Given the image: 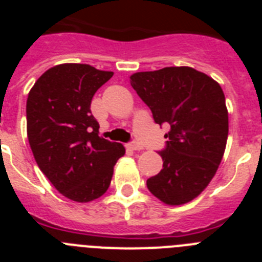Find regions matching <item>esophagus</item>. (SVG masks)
<instances>
[{
    "label": "esophagus",
    "mask_w": 262,
    "mask_h": 262,
    "mask_svg": "<svg viewBox=\"0 0 262 262\" xmlns=\"http://www.w3.org/2000/svg\"><path fill=\"white\" fill-rule=\"evenodd\" d=\"M128 147L131 148V149H134V151H140V149H143V145L139 142H136V140H133V142L129 143Z\"/></svg>",
    "instance_id": "1"
}]
</instances>
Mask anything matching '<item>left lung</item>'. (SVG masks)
I'll list each match as a JSON object with an SVG mask.
<instances>
[{
    "mask_svg": "<svg viewBox=\"0 0 262 262\" xmlns=\"http://www.w3.org/2000/svg\"><path fill=\"white\" fill-rule=\"evenodd\" d=\"M131 86L157 124H169L160 151L163 169L148 190L166 205L190 202L217 170L228 136V111L221 85L190 67H166L131 76Z\"/></svg>",
    "mask_w": 262,
    "mask_h": 262,
    "instance_id": "8db88e82",
    "label": "left lung"
}]
</instances>
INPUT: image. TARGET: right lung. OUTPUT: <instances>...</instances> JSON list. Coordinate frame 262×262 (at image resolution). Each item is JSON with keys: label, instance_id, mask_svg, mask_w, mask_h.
<instances>
[{"label": "right lung", "instance_id": "right-lung-1", "mask_svg": "<svg viewBox=\"0 0 262 262\" xmlns=\"http://www.w3.org/2000/svg\"><path fill=\"white\" fill-rule=\"evenodd\" d=\"M113 75L88 64H60L38 78L27 98V138L36 164L59 193L76 202L105 194L126 152L99 136L90 111L93 96Z\"/></svg>", "mask_w": 262, "mask_h": 262}]
</instances>
